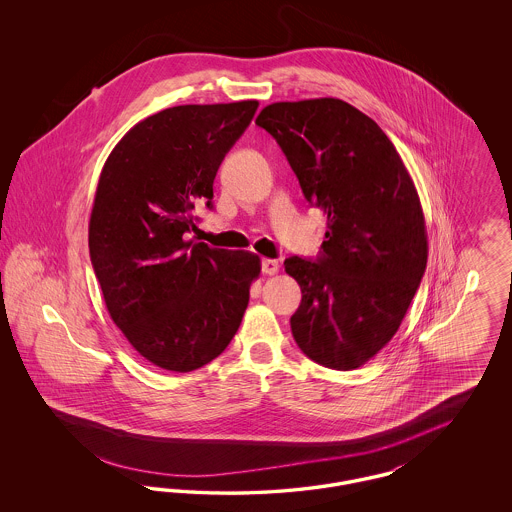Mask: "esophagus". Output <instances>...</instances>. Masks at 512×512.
<instances>
[{
    "mask_svg": "<svg viewBox=\"0 0 512 512\" xmlns=\"http://www.w3.org/2000/svg\"><path fill=\"white\" fill-rule=\"evenodd\" d=\"M261 270H263V274L272 276V274H276V272L280 270V263H278L276 259H263V263H261Z\"/></svg>",
    "mask_w": 512,
    "mask_h": 512,
    "instance_id": "obj_1",
    "label": "esophagus"
}]
</instances>
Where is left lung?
<instances>
[{"label":"left lung","mask_w":512,"mask_h":512,"mask_svg":"<svg viewBox=\"0 0 512 512\" xmlns=\"http://www.w3.org/2000/svg\"><path fill=\"white\" fill-rule=\"evenodd\" d=\"M255 124L328 219L317 259L284 261L301 288L293 340L318 365L359 368L393 338L426 270L413 180L382 128L341 99L272 103Z\"/></svg>","instance_id":"1"}]
</instances>
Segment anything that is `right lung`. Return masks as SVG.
I'll use <instances>...</instances> for the list:
<instances>
[{
	"label": "right lung",
	"mask_w": 512,
	"mask_h": 512,
	"mask_svg": "<svg viewBox=\"0 0 512 512\" xmlns=\"http://www.w3.org/2000/svg\"><path fill=\"white\" fill-rule=\"evenodd\" d=\"M259 101L178 105L132 126L107 157L88 228L107 311L159 368L211 363L240 328L261 259L186 240L224 155Z\"/></svg>",
	"instance_id": "obj_1"
}]
</instances>
